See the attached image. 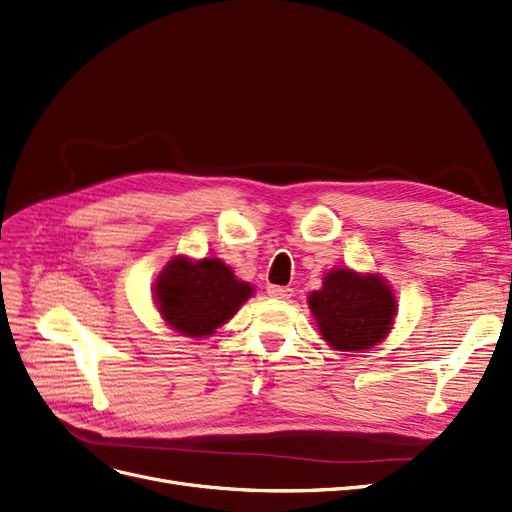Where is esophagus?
<instances>
[{"label": "esophagus", "instance_id": "esophagus-1", "mask_svg": "<svg viewBox=\"0 0 512 512\" xmlns=\"http://www.w3.org/2000/svg\"><path fill=\"white\" fill-rule=\"evenodd\" d=\"M268 295L270 297H274V299H291L293 297V288H288V286H270L268 288Z\"/></svg>", "mask_w": 512, "mask_h": 512}]
</instances>
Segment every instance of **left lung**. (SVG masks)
<instances>
[{
	"instance_id": "obj_1",
	"label": "left lung",
	"mask_w": 512,
	"mask_h": 512,
	"mask_svg": "<svg viewBox=\"0 0 512 512\" xmlns=\"http://www.w3.org/2000/svg\"><path fill=\"white\" fill-rule=\"evenodd\" d=\"M307 305L322 339L349 353L385 341L397 316V299L387 280L349 268L326 272L322 288L309 293Z\"/></svg>"
}]
</instances>
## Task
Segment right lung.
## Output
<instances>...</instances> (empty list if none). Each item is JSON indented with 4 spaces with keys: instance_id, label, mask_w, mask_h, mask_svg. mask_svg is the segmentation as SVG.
I'll return each instance as SVG.
<instances>
[{
    "instance_id": "1",
    "label": "right lung",
    "mask_w": 512,
    "mask_h": 512,
    "mask_svg": "<svg viewBox=\"0 0 512 512\" xmlns=\"http://www.w3.org/2000/svg\"><path fill=\"white\" fill-rule=\"evenodd\" d=\"M255 295L238 280L230 265L217 257H173L152 284V299L163 322L184 337L203 339L234 318Z\"/></svg>"
}]
</instances>
